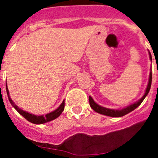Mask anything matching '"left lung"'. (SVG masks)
<instances>
[{"instance_id":"left-lung-1","label":"left lung","mask_w":158,"mask_h":158,"mask_svg":"<svg viewBox=\"0 0 158 158\" xmlns=\"http://www.w3.org/2000/svg\"><path fill=\"white\" fill-rule=\"evenodd\" d=\"M149 54H150V58L152 61V57L150 52H149ZM151 83H152V72L150 70V78H149V82H148L147 88L146 89V92H145V94L143 95L142 98L139 100H138L137 102L134 103L133 104L131 105L127 106V107H124V108H122V109H110V108H107V107H104L102 106L99 105L96 103V102L93 100V99L92 98V96H89V104H90V107L94 110L96 112L100 113V114H102V115H107V116H111V117H121L123 116V115H127L128 113H130L131 111H134L135 108L139 107L142 102L144 100V99L146 98V96H147V94L150 92V87H151Z\"/></svg>"}]
</instances>
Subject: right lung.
Segmentation results:
<instances>
[{
	"label": "right lung",
	"mask_w": 158,
	"mask_h": 158,
	"mask_svg": "<svg viewBox=\"0 0 158 158\" xmlns=\"http://www.w3.org/2000/svg\"><path fill=\"white\" fill-rule=\"evenodd\" d=\"M6 92H7V95H8V100H9V102H10V104H12V107L18 111V112L22 115V116L24 117L27 121L29 122L35 124H42V123H45L50 122V121L53 120V119H55L56 118H58L62 112L63 111L64 107H65V100L62 101V103L61 104V105L57 108L56 110H54V111L51 113H48L46 115H33V114H31V113L27 112V111H23L22 110L21 108H19L18 106H16V104H14V102L12 101V99L10 98V96H9V92H8V89L7 88V84H6Z\"/></svg>",
	"instance_id": "obj_1"
}]
</instances>
